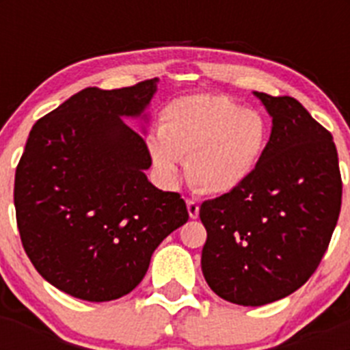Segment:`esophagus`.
Segmentation results:
<instances>
[{"label":"esophagus","mask_w":350,"mask_h":350,"mask_svg":"<svg viewBox=\"0 0 350 350\" xmlns=\"http://www.w3.org/2000/svg\"><path fill=\"white\" fill-rule=\"evenodd\" d=\"M187 212H189L191 219H196L200 215V205L196 200H187Z\"/></svg>","instance_id":"1"}]
</instances>
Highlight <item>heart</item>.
<instances>
[{
  "label": "heart",
  "mask_w": 350,
  "mask_h": 350,
  "mask_svg": "<svg viewBox=\"0 0 350 350\" xmlns=\"http://www.w3.org/2000/svg\"><path fill=\"white\" fill-rule=\"evenodd\" d=\"M268 124L256 110L222 94H189L170 101L159 116L148 152L161 173L173 175L187 159V177L208 194L242 187L258 168Z\"/></svg>",
  "instance_id": "b5f03b06"
}]
</instances>
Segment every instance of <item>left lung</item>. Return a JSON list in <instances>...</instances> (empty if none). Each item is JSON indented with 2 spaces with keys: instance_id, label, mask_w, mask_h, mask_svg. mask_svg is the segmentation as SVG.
<instances>
[{
  "instance_id": "obj_1",
  "label": "left lung",
  "mask_w": 350,
  "mask_h": 350,
  "mask_svg": "<svg viewBox=\"0 0 350 350\" xmlns=\"http://www.w3.org/2000/svg\"><path fill=\"white\" fill-rule=\"evenodd\" d=\"M254 96L271 117L258 168L242 187L200 206L203 277L215 295L243 307L286 298L310 279L342 205L332 133L291 96Z\"/></svg>"
}]
</instances>
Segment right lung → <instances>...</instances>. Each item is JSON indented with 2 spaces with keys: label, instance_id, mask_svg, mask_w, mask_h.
I'll use <instances>...</instances> for the list:
<instances>
[{
  "label": "right lung",
  "instance_id": "1",
  "mask_svg": "<svg viewBox=\"0 0 350 350\" xmlns=\"http://www.w3.org/2000/svg\"><path fill=\"white\" fill-rule=\"evenodd\" d=\"M157 82L82 89L31 129L15 172L17 228L36 271L66 295L131 293L157 245L189 219L180 194L148 182V148L124 120L147 124Z\"/></svg>",
  "mask_w": 350,
  "mask_h": 350
}]
</instances>
